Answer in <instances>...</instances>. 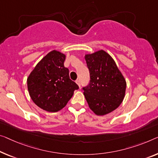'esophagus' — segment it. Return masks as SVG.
<instances>
[{
    "label": "esophagus",
    "mask_w": 158,
    "mask_h": 158,
    "mask_svg": "<svg viewBox=\"0 0 158 158\" xmlns=\"http://www.w3.org/2000/svg\"><path fill=\"white\" fill-rule=\"evenodd\" d=\"M76 83L77 84V85H78L79 87L81 86V82H80V80L79 79H77L76 81Z\"/></svg>",
    "instance_id": "34e87169"
}]
</instances>
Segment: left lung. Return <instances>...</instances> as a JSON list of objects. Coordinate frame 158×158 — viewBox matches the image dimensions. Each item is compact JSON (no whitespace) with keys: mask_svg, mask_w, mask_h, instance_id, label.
I'll return each instance as SVG.
<instances>
[{"mask_svg":"<svg viewBox=\"0 0 158 158\" xmlns=\"http://www.w3.org/2000/svg\"><path fill=\"white\" fill-rule=\"evenodd\" d=\"M90 82L83 90L90 109L103 116L116 109L123 102L126 79L109 54L103 49L85 55Z\"/></svg>","mask_w":158,"mask_h":158,"instance_id":"8db88e82","label":"left lung"}]
</instances>
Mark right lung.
<instances>
[{"instance_id":"obj_1","label":"right lung","mask_w":158,"mask_h":158,"mask_svg":"<svg viewBox=\"0 0 158 158\" xmlns=\"http://www.w3.org/2000/svg\"><path fill=\"white\" fill-rule=\"evenodd\" d=\"M66 56L52 50L44 56L27 77L29 94L37 106L48 112L62 109L79 89L64 67Z\"/></svg>"}]
</instances>
